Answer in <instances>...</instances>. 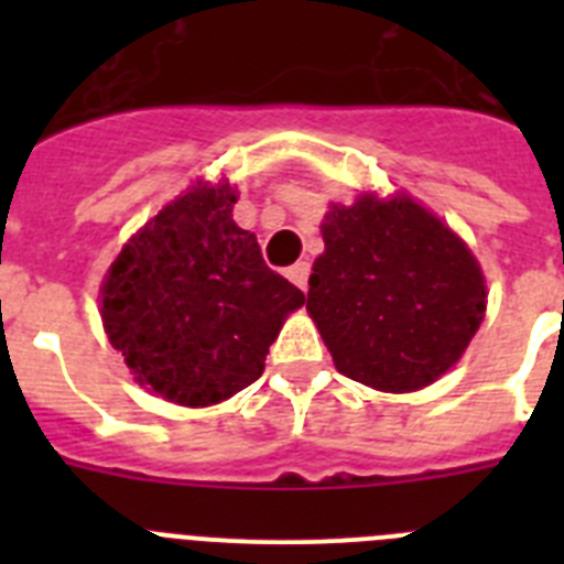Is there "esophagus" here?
<instances>
[{
	"label": "esophagus",
	"instance_id": "34e87169",
	"mask_svg": "<svg viewBox=\"0 0 564 564\" xmlns=\"http://www.w3.org/2000/svg\"><path fill=\"white\" fill-rule=\"evenodd\" d=\"M307 276H311V265L307 262H296L293 268H288V279L296 288H302V291H307Z\"/></svg>",
	"mask_w": 564,
	"mask_h": 564
}]
</instances>
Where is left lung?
Returning <instances> with one entry per match:
<instances>
[{
	"mask_svg": "<svg viewBox=\"0 0 564 564\" xmlns=\"http://www.w3.org/2000/svg\"><path fill=\"white\" fill-rule=\"evenodd\" d=\"M307 313L336 370L381 392H415L463 356L486 313V279L466 242L398 194L330 206Z\"/></svg>",
	"mask_w": 564,
	"mask_h": 564,
	"instance_id": "8db88e82",
	"label": "left lung"
}]
</instances>
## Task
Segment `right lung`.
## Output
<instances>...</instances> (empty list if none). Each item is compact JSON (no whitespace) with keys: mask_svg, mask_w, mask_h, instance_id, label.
Masks as SVG:
<instances>
[{"mask_svg":"<svg viewBox=\"0 0 564 564\" xmlns=\"http://www.w3.org/2000/svg\"><path fill=\"white\" fill-rule=\"evenodd\" d=\"M237 188L197 183L129 239L101 288L109 344L134 381L181 406L246 390L305 293L231 220Z\"/></svg>","mask_w":564,"mask_h":564,"instance_id":"right-lung-1","label":"right lung"}]
</instances>
